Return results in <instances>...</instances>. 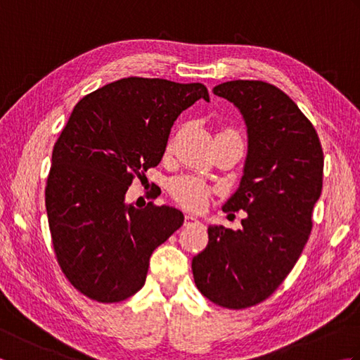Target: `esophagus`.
<instances>
[{
	"instance_id": "1",
	"label": "esophagus",
	"mask_w": 360,
	"mask_h": 360,
	"mask_svg": "<svg viewBox=\"0 0 360 360\" xmlns=\"http://www.w3.org/2000/svg\"><path fill=\"white\" fill-rule=\"evenodd\" d=\"M184 221H186V224H192V223H196L198 218H196V217H193V215H186Z\"/></svg>"
}]
</instances>
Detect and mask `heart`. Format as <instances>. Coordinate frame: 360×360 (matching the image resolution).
Here are the masks:
<instances>
[{"mask_svg":"<svg viewBox=\"0 0 360 360\" xmlns=\"http://www.w3.org/2000/svg\"><path fill=\"white\" fill-rule=\"evenodd\" d=\"M233 133V131H232ZM173 200L188 210H201L209 200V187L192 176H179L168 184Z\"/></svg>","mask_w":360,"mask_h":360,"instance_id":"obj_1","label":"heart"}]
</instances>
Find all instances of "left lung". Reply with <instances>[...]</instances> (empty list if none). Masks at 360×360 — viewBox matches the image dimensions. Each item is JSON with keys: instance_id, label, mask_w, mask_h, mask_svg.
Masks as SVG:
<instances>
[{"instance_id": "8db88e82", "label": "left lung", "mask_w": 360, "mask_h": 360, "mask_svg": "<svg viewBox=\"0 0 360 360\" xmlns=\"http://www.w3.org/2000/svg\"><path fill=\"white\" fill-rule=\"evenodd\" d=\"M243 114L248 158L224 212H248L243 229L209 227V244L192 259L196 288L218 307L262 303L292 271L322 193L323 150L316 128L292 98L262 80L213 88Z\"/></svg>"}]
</instances>
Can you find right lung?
I'll use <instances>...</instances> for the list:
<instances>
[{
  "mask_svg": "<svg viewBox=\"0 0 360 360\" xmlns=\"http://www.w3.org/2000/svg\"><path fill=\"white\" fill-rule=\"evenodd\" d=\"M204 98L202 83L128 77L85 96L52 150L46 212L57 262L91 300L139 290L150 257L184 223L170 205L125 202L133 179L156 167L179 114Z\"/></svg>",
  "mask_w": 360,
  "mask_h": 360,
  "instance_id": "1",
  "label": "right lung"
}]
</instances>
